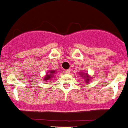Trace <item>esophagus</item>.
<instances>
[{
  "label": "esophagus",
  "mask_w": 128,
  "mask_h": 128,
  "mask_svg": "<svg viewBox=\"0 0 128 128\" xmlns=\"http://www.w3.org/2000/svg\"><path fill=\"white\" fill-rule=\"evenodd\" d=\"M64 72L66 74H69L70 72V70H64Z\"/></svg>",
  "instance_id": "1"
}]
</instances>
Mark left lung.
Returning a JSON list of instances; mask_svg holds the SVG:
<instances>
[{
  "instance_id": "1",
  "label": "left lung",
  "mask_w": 128,
  "mask_h": 128,
  "mask_svg": "<svg viewBox=\"0 0 128 128\" xmlns=\"http://www.w3.org/2000/svg\"><path fill=\"white\" fill-rule=\"evenodd\" d=\"M80 75H81V76L83 77V79H85L86 83H89V81H90V80L91 79V77H92V76H90V75H88V73L84 74V73H82V72H81Z\"/></svg>"
}]
</instances>
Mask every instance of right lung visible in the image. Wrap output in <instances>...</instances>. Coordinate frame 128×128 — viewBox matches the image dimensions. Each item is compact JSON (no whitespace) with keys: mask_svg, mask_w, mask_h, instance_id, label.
I'll return each instance as SVG.
<instances>
[{"mask_svg":"<svg viewBox=\"0 0 128 128\" xmlns=\"http://www.w3.org/2000/svg\"><path fill=\"white\" fill-rule=\"evenodd\" d=\"M56 70H50L46 74V75L44 76V81L50 80L51 78H52L54 76V74H56Z\"/></svg>","mask_w":128,"mask_h":128,"instance_id":"add662e5","label":"right lung"}]
</instances>
